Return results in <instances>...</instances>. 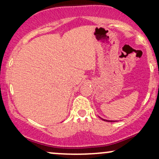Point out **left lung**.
Returning a JSON list of instances; mask_svg holds the SVG:
<instances>
[{
  "mask_svg": "<svg viewBox=\"0 0 159 159\" xmlns=\"http://www.w3.org/2000/svg\"><path fill=\"white\" fill-rule=\"evenodd\" d=\"M102 120H103L104 121H107V122H115V121H114V120H104V119H102Z\"/></svg>",
  "mask_w": 159,
  "mask_h": 159,
  "instance_id": "8db88e82",
  "label": "left lung"
}]
</instances>
